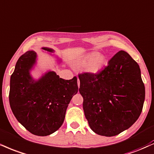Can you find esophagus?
Returning <instances> with one entry per match:
<instances>
[{
  "label": "esophagus",
  "instance_id": "obj_1",
  "mask_svg": "<svg viewBox=\"0 0 154 154\" xmlns=\"http://www.w3.org/2000/svg\"><path fill=\"white\" fill-rule=\"evenodd\" d=\"M77 85H78V88H79V85H80V83H79V79H77Z\"/></svg>",
  "mask_w": 154,
  "mask_h": 154
}]
</instances>
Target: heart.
<instances>
[{"label":"heart","mask_w":154,"mask_h":154,"mask_svg":"<svg viewBox=\"0 0 154 154\" xmlns=\"http://www.w3.org/2000/svg\"><path fill=\"white\" fill-rule=\"evenodd\" d=\"M78 64L86 65V72L90 75H96L104 69L107 64V59L97 51H91L81 57L78 60Z\"/></svg>","instance_id":"b5f03b06"}]
</instances>
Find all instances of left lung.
Wrapping results in <instances>:
<instances>
[{
    "mask_svg": "<svg viewBox=\"0 0 154 154\" xmlns=\"http://www.w3.org/2000/svg\"><path fill=\"white\" fill-rule=\"evenodd\" d=\"M79 91L90 128L98 135L114 136L127 130L139 118L145 87L139 65L120 51L96 75H79Z\"/></svg>",
    "mask_w": 154,
    "mask_h": 154,
    "instance_id": "8db88e82",
    "label": "left lung"
}]
</instances>
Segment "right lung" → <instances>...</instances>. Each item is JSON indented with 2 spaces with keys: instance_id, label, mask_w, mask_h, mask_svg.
Returning <instances> with one entry per match:
<instances>
[{
  "instance_id": "obj_1",
  "label": "right lung",
  "mask_w": 154,
  "mask_h": 154,
  "mask_svg": "<svg viewBox=\"0 0 154 154\" xmlns=\"http://www.w3.org/2000/svg\"><path fill=\"white\" fill-rule=\"evenodd\" d=\"M41 49L54 57L57 65L62 63L58 56L51 54L55 52L53 49ZM38 55L34 51H27L18 59L11 76L9 103L14 116L27 131L46 136L62 126L66 108L78 92V86L76 77L66 80L51 69L34 78L31 72L36 69Z\"/></svg>"
}]
</instances>
